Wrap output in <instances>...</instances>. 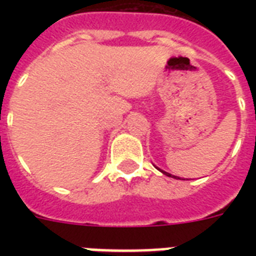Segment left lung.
Masks as SVG:
<instances>
[{
	"label": "left lung",
	"instance_id": "obj_1",
	"mask_svg": "<svg viewBox=\"0 0 256 256\" xmlns=\"http://www.w3.org/2000/svg\"><path fill=\"white\" fill-rule=\"evenodd\" d=\"M158 170H160V172H162V174H164V175H168V176H170V178H175V179H180V178H179V176H175V175H171V174H170V172H166V171H164V170H160V168H158Z\"/></svg>",
	"mask_w": 256,
	"mask_h": 256
}]
</instances>
